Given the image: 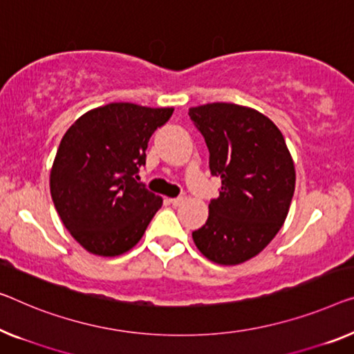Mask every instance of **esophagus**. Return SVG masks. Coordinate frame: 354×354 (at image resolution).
<instances>
[{
    "label": "esophagus",
    "mask_w": 354,
    "mask_h": 354,
    "mask_svg": "<svg viewBox=\"0 0 354 354\" xmlns=\"http://www.w3.org/2000/svg\"><path fill=\"white\" fill-rule=\"evenodd\" d=\"M184 202V197H175V198H170V203L173 207H179Z\"/></svg>",
    "instance_id": "obj_1"
}]
</instances>
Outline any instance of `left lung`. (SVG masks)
Instances as JSON below:
<instances>
[{"label":"left lung","mask_w":354,"mask_h":354,"mask_svg":"<svg viewBox=\"0 0 354 354\" xmlns=\"http://www.w3.org/2000/svg\"><path fill=\"white\" fill-rule=\"evenodd\" d=\"M189 115L208 146L211 175L221 178L194 243L211 262L236 266L259 254L286 219L295 187L291 152L278 127L252 108L208 103Z\"/></svg>","instance_id":"1"}]
</instances>
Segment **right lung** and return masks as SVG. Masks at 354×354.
I'll list each match as a JSON object with an SVG mask.
<instances>
[{
	"label": "right lung",
	"instance_id": "add662e5",
	"mask_svg": "<svg viewBox=\"0 0 354 354\" xmlns=\"http://www.w3.org/2000/svg\"><path fill=\"white\" fill-rule=\"evenodd\" d=\"M173 108L109 103L82 114L60 141L50 195L62 223L84 250L113 257L131 250L162 207L138 183L152 133Z\"/></svg>",
	"mask_w": 354,
	"mask_h": 354
}]
</instances>
